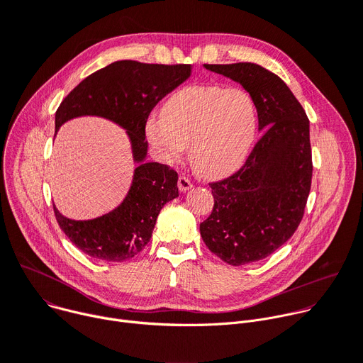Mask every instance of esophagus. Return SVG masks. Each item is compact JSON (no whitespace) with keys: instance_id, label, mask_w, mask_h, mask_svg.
<instances>
[{"instance_id":"1","label":"esophagus","mask_w":363,"mask_h":363,"mask_svg":"<svg viewBox=\"0 0 363 363\" xmlns=\"http://www.w3.org/2000/svg\"><path fill=\"white\" fill-rule=\"evenodd\" d=\"M178 188H179L181 192H186V191H189L192 188V184H191V181L188 178L179 177L178 178Z\"/></svg>"}]
</instances>
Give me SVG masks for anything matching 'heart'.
I'll use <instances>...</instances> for the list:
<instances>
[{
	"mask_svg": "<svg viewBox=\"0 0 363 363\" xmlns=\"http://www.w3.org/2000/svg\"><path fill=\"white\" fill-rule=\"evenodd\" d=\"M255 126V105L245 90L196 84L174 93L162 115H150L145 133L161 161L174 162L189 145L192 167L202 175L217 177L244 161Z\"/></svg>",
	"mask_w": 363,
	"mask_h": 363,
	"instance_id": "b5f03b06",
	"label": "heart"
}]
</instances>
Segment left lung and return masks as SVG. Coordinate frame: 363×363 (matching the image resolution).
<instances>
[{"label": "left lung", "instance_id": "1", "mask_svg": "<svg viewBox=\"0 0 363 363\" xmlns=\"http://www.w3.org/2000/svg\"><path fill=\"white\" fill-rule=\"evenodd\" d=\"M238 82L251 96L262 138L244 165L210 186L211 216L199 224L201 237L231 266L273 254L297 230L312 186L308 119L287 84L255 63L203 65Z\"/></svg>", "mask_w": 363, "mask_h": 363}]
</instances>
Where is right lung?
Returning <instances> with one entry per match:
<instances>
[{
  "mask_svg": "<svg viewBox=\"0 0 363 363\" xmlns=\"http://www.w3.org/2000/svg\"><path fill=\"white\" fill-rule=\"evenodd\" d=\"M191 74V65H146L115 62L80 82L60 103L56 132L79 116H100L123 129L138 164L130 189L112 213L94 220L76 221L55 216L70 241L96 260H130L149 242L162 206L178 196V174L168 165L145 162L147 142L145 123L152 109Z\"/></svg>",
  "mask_w": 363,
  "mask_h": 363,
  "instance_id": "obj_1",
  "label": "right lung"
}]
</instances>
